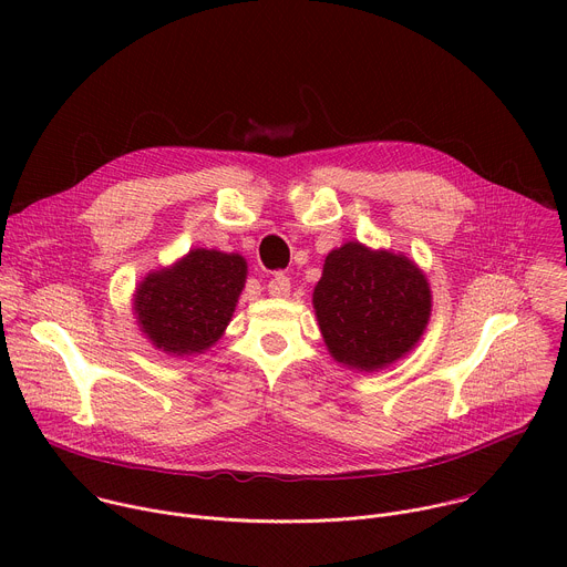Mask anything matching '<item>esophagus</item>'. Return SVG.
Masks as SVG:
<instances>
[{
  "label": "esophagus",
  "instance_id": "esophagus-1",
  "mask_svg": "<svg viewBox=\"0 0 567 567\" xmlns=\"http://www.w3.org/2000/svg\"><path fill=\"white\" fill-rule=\"evenodd\" d=\"M267 289H269L271 296L285 298V296H289V291H291V280H289L285 274H276V276L269 280Z\"/></svg>",
  "mask_w": 567,
  "mask_h": 567
}]
</instances>
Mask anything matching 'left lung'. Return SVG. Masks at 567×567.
Segmentation results:
<instances>
[{
	"label": "left lung",
	"instance_id": "1",
	"mask_svg": "<svg viewBox=\"0 0 567 567\" xmlns=\"http://www.w3.org/2000/svg\"><path fill=\"white\" fill-rule=\"evenodd\" d=\"M313 309L332 357L370 372L420 341L431 316V289L409 258L348 241L326 258Z\"/></svg>",
	"mask_w": 567,
	"mask_h": 567
}]
</instances>
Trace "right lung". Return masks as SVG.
I'll use <instances>...</instances> for the list:
<instances>
[{
    "instance_id": "add662e5",
    "label": "right lung",
    "mask_w": 567,
    "mask_h": 567,
    "mask_svg": "<svg viewBox=\"0 0 567 567\" xmlns=\"http://www.w3.org/2000/svg\"><path fill=\"white\" fill-rule=\"evenodd\" d=\"M245 280L247 262L241 256L195 249L173 269L150 274L141 282V328L164 352H202L221 337Z\"/></svg>"
}]
</instances>
